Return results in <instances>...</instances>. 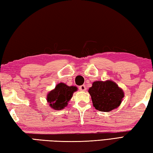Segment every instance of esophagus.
I'll use <instances>...</instances> for the list:
<instances>
[{
  "instance_id": "34e87169",
  "label": "esophagus",
  "mask_w": 153,
  "mask_h": 153,
  "mask_svg": "<svg viewBox=\"0 0 153 153\" xmlns=\"http://www.w3.org/2000/svg\"><path fill=\"white\" fill-rule=\"evenodd\" d=\"M86 89V86L85 85H81V86H79V90L80 91H85Z\"/></svg>"
}]
</instances>
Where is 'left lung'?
I'll return each mask as SVG.
<instances>
[{"instance_id": "obj_1", "label": "left lung", "mask_w": 153, "mask_h": 153, "mask_svg": "<svg viewBox=\"0 0 153 153\" xmlns=\"http://www.w3.org/2000/svg\"><path fill=\"white\" fill-rule=\"evenodd\" d=\"M94 107L98 111L109 112L119 107L124 92L112 80L95 81L88 89Z\"/></svg>"}]
</instances>
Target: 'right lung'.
<instances>
[{
  "label": "right lung",
  "instance_id": "obj_1",
  "mask_svg": "<svg viewBox=\"0 0 153 153\" xmlns=\"http://www.w3.org/2000/svg\"><path fill=\"white\" fill-rule=\"evenodd\" d=\"M76 91V86H68L65 83L60 82L47 94V102L54 110H61L67 106L73 93Z\"/></svg>",
  "mask_w": 153,
  "mask_h": 153
}]
</instances>
